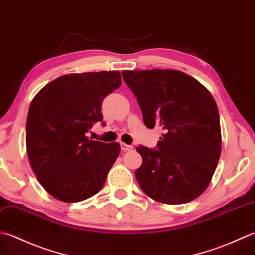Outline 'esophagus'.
I'll use <instances>...</instances> for the list:
<instances>
[{
    "label": "esophagus",
    "instance_id": "obj_1",
    "mask_svg": "<svg viewBox=\"0 0 255 255\" xmlns=\"http://www.w3.org/2000/svg\"><path fill=\"white\" fill-rule=\"evenodd\" d=\"M121 147H122V150L123 151H130V150H132V146H130V144L125 143V142L121 143Z\"/></svg>",
    "mask_w": 255,
    "mask_h": 255
}]
</instances>
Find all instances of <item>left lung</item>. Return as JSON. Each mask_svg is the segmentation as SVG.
I'll use <instances>...</instances> for the list:
<instances>
[{
    "label": "left lung",
    "instance_id": "1",
    "mask_svg": "<svg viewBox=\"0 0 255 255\" xmlns=\"http://www.w3.org/2000/svg\"><path fill=\"white\" fill-rule=\"evenodd\" d=\"M122 74L137 98L146 127L163 130L157 149L136 148L142 157L134 171L141 190L166 204L194 200L208 188L221 154L220 117L212 95L180 71Z\"/></svg>",
    "mask_w": 255,
    "mask_h": 255
}]
</instances>
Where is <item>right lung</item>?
Wrapping results in <instances>:
<instances>
[{
    "label": "right lung",
    "instance_id": "add662e5",
    "mask_svg": "<svg viewBox=\"0 0 255 255\" xmlns=\"http://www.w3.org/2000/svg\"><path fill=\"white\" fill-rule=\"evenodd\" d=\"M121 85L118 71L68 74L33 98L26 121L28 160L38 182L57 200L79 202L103 188L121 144L91 140L85 133L103 121L104 98Z\"/></svg>",
    "mask_w": 255,
    "mask_h": 255
}]
</instances>
